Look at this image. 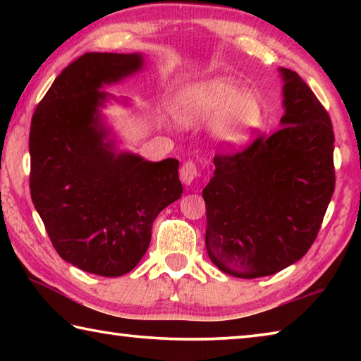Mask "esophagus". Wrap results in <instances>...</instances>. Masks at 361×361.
Masks as SVG:
<instances>
[{"label": "esophagus", "mask_w": 361, "mask_h": 361, "mask_svg": "<svg viewBox=\"0 0 361 361\" xmlns=\"http://www.w3.org/2000/svg\"><path fill=\"white\" fill-rule=\"evenodd\" d=\"M180 178L188 186L194 185V181L199 178V169L195 166V162L188 161L183 164V167L180 169Z\"/></svg>", "instance_id": "esophagus-1"}]
</instances>
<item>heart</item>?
<instances>
[{"label": "heart", "instance_id": "b5f03b06", "mask_svg": "<svg viewBox=\"0 0 361 361\" xmlns=\"http://www.w3.org/2000/svg\"><path fill=\"white\" fill-rule=\"evenodd\" d=\"M175 114L185 126L213 121V133L226 146H239L264 121L259 97L243 90L232 78H212L183 87L175 100Z\"/></svg>", "mask_w": 361, "mask_h": 361}]
</instances>
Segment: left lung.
<instances>
[{
    "label": "left lung",
    "instance_id": "left-lung-1",
    "mask_svg": "<svg viewBox=\"0 0 361 361\" xmlns=\"http://www.w3.org/2000/svg\"><path fill=\"white\" fill-rule=\"evenodd\" d=\"M283 76L280 129L215 154L202 195L205 247L229 276H272L307 253L334 192L331 119L296 71Z\"/></svg>",
    "mask_w": 361,
    "mask_h": 361
}]
</instances>
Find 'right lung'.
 Instances as JSON below:
<instances>
[{
    "label": "right lung",
    "mask_w": 361,
    "mask_h": 361,
    "mask_svg": "<svg viewBox=\"0 0 361 361\" xmlns=\"http://www.w3.org/2000/svg\"><path fill=\"white\" fill-rule=\"evenodd\" d=\"M140 54L87 52L60 73L30 127V194L60 258L85 272L119 277L143 258L156 216L178 200L176 159L116 154L105 142L99 90L138 71Z\"/></svg>",
    "instance_id": "obj_1"
}]
</instances>
